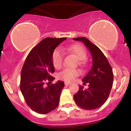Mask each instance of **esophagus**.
Returning a JSON list of instances; mask_svg holds the SVG:
<instances>
[{
	"instance_id": "esophagus-1",
	"label": "esophagus",
	"mask_w": 131,
	"mask_h": 131,
	"mask_svg": "<svg viewBox=\"0 0 131 131\" xmlns=\"http://www.w3.org/2000/svg\"><path fill=\"white\" fill-rule=\"evenodd\" d=\"M64 83H65L66 85H70V83H71L67 82V81H66V82H64Z\"/></svg>"
}]
</instances>
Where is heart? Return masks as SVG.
<instances>
[{
  "label": "heart",
  "instance_id": "b5f03b06",
  "mask_svg": "<svg viewBox=\"0 0 131 131\" xmlns=\"http://www.w3.org/2000/svg\"><path fill=\"white\" fill-rule=\"evenodd\" d=\"M69 52L71 53L80 60V64H84L83 59L86 56V50L82 46L80 45H73L64 48ZM64 60V52L60 49L57 48L53 51L52 54V63L54 67L59 69L63 65ZM80 74V71L77 69L66 68L58 74V78L65 81H71Z\"/></svg>",
  "mask_w": 131,
  "mask_h": 131
}]
</instances>
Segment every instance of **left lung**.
Wrapping results in <instances>:
<instances>
[{
  "instance_id": "1",
  "label": "left lung",
  "mask_w": 131,
  "mask_h": 131,
  "mask_svg": "<svg viewBox=\"0 0 131 131\" xmlns=\"http://www.w3.org/2000/svg\"><path fill=\"white\" fill-rule=\"evenodd\" d=\"M81 41L91 53L92 66L87 74L82 79L83 84L89 83V89L84 90L80 86L74 99L78 106L91 110L100 108L109 97L113 82V73L109 62L101 50L84 37L73 38Z\"/></svg>"
}]
</instances>
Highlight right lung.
Here are the masks:
<instances>
[{
  "mask_svg": "<svg viewBox=\"0 0 131 131\" xmlns=\"http://www.w3.org/2000/svg\"><path fill=\"white\" fill-rule=\"evenodd\" d=\"M66 38L44 39L30 51L21 71L20 88L25 101L31 110L46 114L56 109L59 104L63 81L50 84L55 79L52 54ZM47 84L46 88L45 85Z\"/></svg>",
  "mask_w": 131,
  "mask_h": 131,
  "instance_id": "obj_1",
  "label": "right lung"
}]
</instances>
